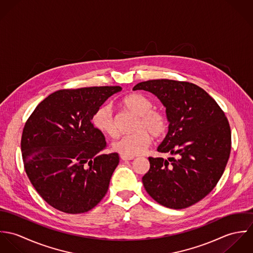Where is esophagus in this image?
I'll return each mask as SVG.
<instances>
[{"label": "esophagus", "instance_id": "obj_1", "mask_svg": "<svg viewBox=\"0 0 253 253\" xmlns=\"http://www.w3.org/2000/svg\"><path fill=\"white\" fill-rule=\"evenodd\" d=\"M121 159L123 161H130V160H133L134 158L133 157H130V156H126V155H121Z\"/></svg>", "mask_w": 253, "mask_h": 253}]
</instances>
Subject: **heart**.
I'll return each mask as SVG.
<instances>
[{
	"mask_svg": "<svg viewBox=\"0 0 253 253\" xmlns=\"http://www.w3.org/2000/svg\"><path fill=\"white\" fill-rule=\"evenodd\" d=\"M126 108L137 116L132 133L123 135L116 140L113 150L126 156L140 155L151 143V134L154 137H161L168 128V119L166 115L154 108L153 102L140 93H131L123 99ZM92 125L100 132L115 137L118 128L113 114V109L109 104H103L95 110L92 116Z\"/></svg>",
	"mask_w": 253,
	"mask_h": 253,
	"instance_id": "obj_1",
	"label": "heart"
}]
</instances>
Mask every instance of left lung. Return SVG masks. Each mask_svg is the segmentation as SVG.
Listing matches in <instances>:
<instances>
[{"instance_id":"1","label":"left lung","mask_w":253,"mask_h":253,"mask_svg":"<svg viewBox=\"0 0 253 253\" xmlns=\"http://www.w3.org/2000/svg\"><path fill=\"white\" fill-rule=\"evenodd\" d=\"M155 94L166 107L169 132L149 158L142 177L147 193L160 205L186 209L209 195L221 178L231 152V128L224 112L202 87L168 79L137 84L133 90Z\"/></svg>"}]
</instances>
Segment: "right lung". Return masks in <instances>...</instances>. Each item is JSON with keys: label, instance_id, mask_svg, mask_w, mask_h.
<instances>
[{"label": "right lung", "instance_id": "add662e5", "mask_svg": "<svg viewBox=\"0 0 253 253\" xmlns=\"http://www.w3.org/2000/svg\"><path fill=\"white\" fill-rule=\"evenodd\" d=\"M121 90L118 85L60 89L28 118L21 137L24 169L52 208L84 213L106 195L120 158L118 153H102L105 137L91 120L95 110Z\"/></svg>", "mask_w": 253, "mask_h": 253}]
</instances>
